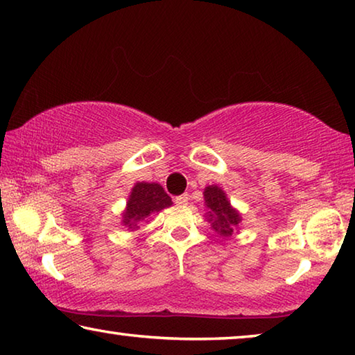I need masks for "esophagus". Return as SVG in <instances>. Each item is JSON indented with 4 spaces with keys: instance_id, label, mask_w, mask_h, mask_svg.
<instances>
[{
    "instance_id": "1",
    "label": "esophagus",
    "mask_w": 355,
    "mask_h": 355,
    "mask_svg": "<svg viewBox=\"0 0 355 355\" xmlns=\"http://www.w3.org/2000/svg\"><path fill=\"white\" fill-rule=\"evenodd\" d=\"M188 200H189V197H188V194H182V196H177L175 199H173V202L177 203V205H180V207H183V205H188Z\"/></svg>"
}]
</instances>
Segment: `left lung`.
I'll use <instances>...</instances> for the list:
<instances>
[{
    "instance_id": "obj_1",
    "label": "left lung",
    "mask_w": 355,
    "mask_h": 355,
    "mask_svg": "<svg viewBox=\"0 0 355 355\" xmlns=\"http://www.w3.org/2000/svg\"><path fill=\"white\" fill-rule=\"evenodd\" d=\"M203 196L209 208V220H213L211 227L220 236H230L241 220V216L230 207L225 192L218 186H208Z\"/></svg>"
}]
</instances>
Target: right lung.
<instances>
[{
	"mask_svg": "<svg viewBox=\"0 0 355 355\" xmlns=\"http://www.w3.org/2000/svg\"><path fill=\"white\" fill-rule=\"evenodd\" d=\"M171 205V197L158 183H136L127 203V211L123 213V224L133 228L136 222Z\"/></svg>",
	"mask_w": 355,
	"mask_h": 355,
	"instance_id": "obj_1",
	"label": "right lung"
}]
</instances>
